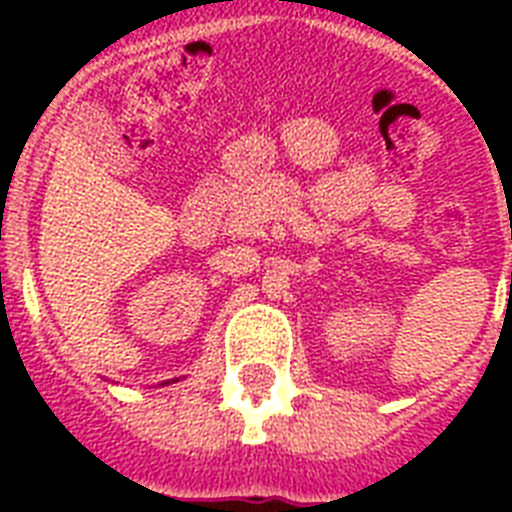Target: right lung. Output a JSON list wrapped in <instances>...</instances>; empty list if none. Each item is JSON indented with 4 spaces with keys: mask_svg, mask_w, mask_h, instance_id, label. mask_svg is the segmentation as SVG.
<instances>
[{
    "mask_svg": "<svg viewBox=\"0 0 512 512\" xmlns=\"http://www.w3.org/2000/svg\"><path fill=\"white\" fill-rule=\"evenodd\" d=\"M172 382H177V380H172ZM162 385H170V380H167V382H162Z\"/></svg>",
    "mask_w": 512,
    "mask_h": 512,
    "instance_id": "right-lung-1",
    "label": "right lung"
}]
</instances>
